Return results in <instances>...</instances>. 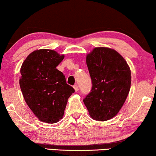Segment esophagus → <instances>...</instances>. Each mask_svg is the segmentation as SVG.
<instances>
[{
  "instance_id": "esophagus-1",
  "label": "esophagus",
  "mask_w": 156,
  "mask_h": 156,
  "mask_svg": "<svg viewBox=\"0 0 156 156\" xmlns=\"http://www.w3.org/2000/svg\"><path fill=\"white\" fill-rule=\"evenodd\" d=\"M74 90H75V91H79V86L77 84H75V85H74Z\"/></svg>"
}]
</instances>
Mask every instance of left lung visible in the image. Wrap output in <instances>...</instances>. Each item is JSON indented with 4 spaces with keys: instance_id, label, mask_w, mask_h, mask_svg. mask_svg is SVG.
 <instances>
[{
    "instance_id": "left-lung-1",
    "label": "left lung",
    "mask_w": 156,
    "mask_h": 156,
    "mask_svg": "<svg viewBox=\"0 0 156 156\" xmlns=\"http://www.w3.org/2000/svg\"><path fill=\"white\" fill-rule=\"evenodd\" d=\"M86 62L92 87L83 101L93 119L109 120L118 114L129 93V66L119 52L108 48H95Z\"/></svg>"
}]
</instances>
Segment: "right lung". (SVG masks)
<instances>
[{
	"mask_svg": "<svg viewBox=\"0 0 156 156\" xmlns=\"http://www.w3.org/2000/svg\"><path fill=\"white\" fill-rule=\"evenodd\" d=\"M64 57L55 50L41 49L31 52L21 66L19 83L23 97L43 122L55 123L62 119L67 99L74 92L56 69Z\"/></svg>",
	"mask_w": 156,
	"mask_h": 156,
	"instance_id": "obj_1",
	"label": "right lung"
}]
</instances>
